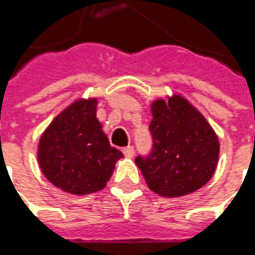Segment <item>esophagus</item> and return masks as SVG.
Instances as JSON below:
<instances>
[{
    "label": "esophagus",
    "instance_id": "1",
    "mask_svg": "<svg viewBox=\"0 0 255 255\" xmlns=\"http://www.w3.org/2000/svg\"><path fill=\"white\" fill-rule=\"evenodd\" d=\"M133 147L132 146H127L123 148V154L127 156V158H132L133 156Z\"/></svg>",
    "mask_w": 255,
    "mask_h": 255
}]
</instances>
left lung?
Masks as SVG:
<instances>
[{
	"label": "left lung",
	"instance_id": "obj_1",
	"mask_svg": "<svg viewBox=\"0 0 255 255\" xmlns=\"http://www.w3.org/2000/svg\"><path fill=\"white\" fill-rule=\"evenodd\" d=\"M152 151L135 163L147 186L162 197L193 193L214 175L219 161V137L207 119L180 94L150 104Z\"/></svg>",
	"mask_w": 255,
	"mask_h": 255
}]
</instances>
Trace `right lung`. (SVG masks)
Masks as SVG:
<instances>
[{
	"mask_svg": "<svg viewBox=\"0 0 255 255\" xmlns=\"http://www.w3.org/2000/svg\"><path fill=\"white\" fill-rule=\"evenodd\" d=\"M97 99H78L56 116L37 143V163L47 180L66 193L104 189L123 152L111 147L96 118Z\"/></svg>",
	"mask_w": 255,
	"mask_h": 255,
	"instance_id": "obj_1",
	"label": "right lung"
}]
</instances>
